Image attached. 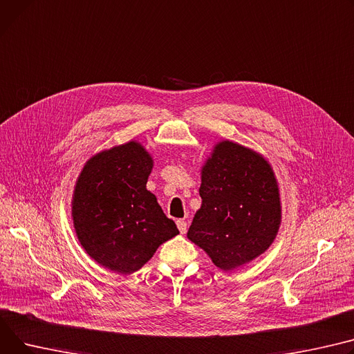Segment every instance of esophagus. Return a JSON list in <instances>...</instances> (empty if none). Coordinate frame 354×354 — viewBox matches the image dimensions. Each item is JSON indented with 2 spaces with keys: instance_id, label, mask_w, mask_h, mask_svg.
<instances>
[{
  "instance_id": "esophagus-1",
  "label": "esophagus",
  "mask_w": 354,
  "mask_h": 354,
  "mask_svg": "<svg viewBox=\"0 0 354 354\" xmlns=\"http://www.w3.org/2000/svg\"><path fill=\"white\" fill-rule=\"evenodd\" d=\"M176 225H178L179 232H180L182 234H185V233H186V230H187V225H186V222H185L183 219H179V221H176Z\"/></svg>"
}]
</instances>
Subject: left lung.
I'll use <instances>...</instances> for the list:
<instances>
[{
    "mask_svg": "<svg viewBox=\"0 0 354 354\" xmlns=\"http://www.w3.org/2000/svg\"><path fill=\"white\" fill-rule=\"evenodd\" d=\"M201 180L202 205L187 239L225 272L265 253L281 222L279 185L270 163L250 148L221 140L205 160Z\"/></svg>",
    "mask_w": 354,
    "mask_h": 354,
    "instance_id": "obj_1",
    "label": "left lung"
}]
</instances>
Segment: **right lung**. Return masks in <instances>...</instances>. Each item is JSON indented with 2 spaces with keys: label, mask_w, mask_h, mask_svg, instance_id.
<instances>
[{
  "label": "right lung",
  "mask_w": 354,
  "mask_h": 354,
  "mask_svg": "<svg viewBox=\"0 0 354 354\" xmlns=\"http://www.w3.org/2000/svg\"><path fill=\"white\" fill-rule=\"evenodd\" d=\"M153 168L136 140L86 160L73 196V221L84 250L105 269L131 274L179 233L147 189Z\"/></svg>",
  "instance_id": "right-lung-1"
}]
</instances>
